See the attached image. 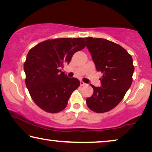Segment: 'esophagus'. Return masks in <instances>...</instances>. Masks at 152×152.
I'll return each mask as SVG.
<instances>
[{"mask_svg": "<svg viewBox=\"0 0 152 152\" xmlns=\"http://www.w3.org/2000/svg\"><path fill=\"white\" fill-rule=\"evenodd\" d=\"M80 85H81L82 86H86V83H84V82L80 81Z\"/></svg>", "mask_w": 152, "mask_h": 152, "instance_id": "34e87169", "label": "esophagus"}]
</instances>
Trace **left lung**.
I'll use <instances>...</instances> for the list:
<instances>
[{"label":"left lung","mask_w":152,"mask_h":152,"mask_svg":"<svg viewBox=\"0 0 152 152\" xmlns=\"http://www.w3.org/2000/svg\"><path fill=\"white\" fill-rule=\"evenodd\" d=\"M98 72H101V87L91 85L93 94L86 99L92 111H109L122 101L132 83L134 72L132 56L121 46L102 38H85Z\"/></svg>","instance_id":"8db88e82"}]
</instances>
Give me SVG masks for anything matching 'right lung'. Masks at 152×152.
Segmentation results:
<instances>
[{"mask_svg": "<svg viewBox=\"0 0 152 152\" xmlns=\"http://www.w3.org/2000/svg\"><path fill=\"white\" fill-rule=\"evenodd\" d=\"M85 46L84 38H59L45 41L29 50L24 64L25 84L41 109L56 113L66 107L71 94L80 83L60 69Z\"/></svg>", "mask_w": 152, "mask_h": 152, "instance_id": "1", "label": "right lung"}]
</instances>
